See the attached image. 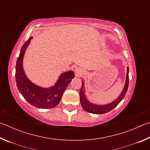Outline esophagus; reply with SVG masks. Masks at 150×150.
Here are the masks:
<instances>
[{"label":"esophagus","mask_w":150,"mask_h":150,"mask_svg":"<svg viewBox=\"0 0 150 150\" xmlns=\"http://www.w3.org/2000/svg\"><path fill=\"white\" fill-rule=\"evenodd\" d=\"M75 74L77 77H82L83 75L85 74V71L81 69L80 67H77L75 70Z\"/></svg>","instance_id":"obj_1"}]
</instances>
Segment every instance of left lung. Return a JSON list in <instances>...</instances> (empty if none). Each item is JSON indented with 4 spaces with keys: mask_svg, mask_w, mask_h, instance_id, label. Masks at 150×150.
Masks as SVG:
<instances>
[{
    "mask_svg": "<svg viewBox=\"0 0 150 150\" xmlns=\"http://www.w3.org/2000/svg\"><path fill=\"white\" fill-rule=\"evenodd\" d=\"M128 73H129V69L128 67H127L126 83H125V85H124L123 90L120 93V95H119V96L116 98V99L112 101V102H111L110 103L106 104V105H96V104L91 103L90 101L88 100L85 95L84 82L82 81V86H81V88L79 92V96H80L81 105L82 106L83 108L85 110L88 112L96 114V115L105 114L115 108L116 106L120 103V101L123 99L126 94L127 90H128V85H129Z\"/></svg>",
    "mask_w": 150,
    "mask_h": 150,
    "instance_id": "8db88e82",
    "label": "left lung"
}]
</instances>
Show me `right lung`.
Returning <instances> with one entry per match:
<instances>
[{
    "label": "right lung",
    "instance_id": "right-lung-1",
    "mask_svg": "<svg viewBox=\"0 0 150 150\" xmlns=\"http://www.w3.org/2000/svg\"><path fill=\"white\" fill-rule=\"evenodd\" d=\"M32 37L24 43L20 50L16 65V82L20 93L30 105L39 108H52L59 103L65 88L75 77L72 71L62 73L54 86L49 88L39 87L26 77L23 68V59L26 48Z\"/></svg>",
    "mask_w": 150,
    "mask_h": 150
}]
</instances>
